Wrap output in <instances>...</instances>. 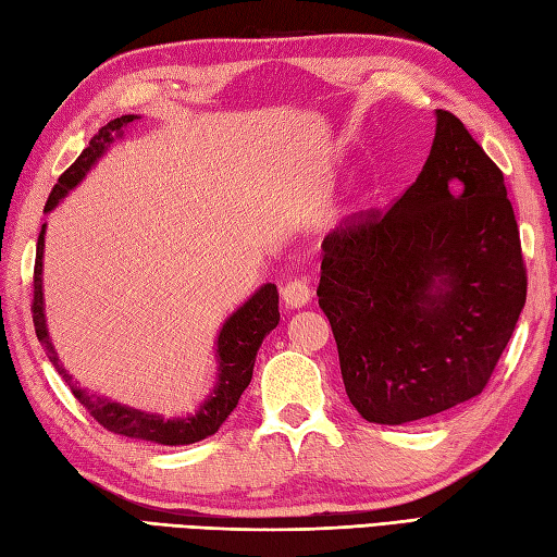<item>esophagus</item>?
<instances>
[{
    "instance_id": "obj_1",
    "label": "esophagus",
    "mask_w": 557,
    "mask_h": 557,
    "mask_svg": "<svg viewBox=\"0 0 557 557\" xmlns=\"http://www.w3.org/2000/svg\"><path fill=\"white\" fill-rule=\"evenodd\" d=\"M282 301H285L289 309H301L311 301V287L306 285L304 280H292L282 287Z\"/></svg>"
}]
</instances>
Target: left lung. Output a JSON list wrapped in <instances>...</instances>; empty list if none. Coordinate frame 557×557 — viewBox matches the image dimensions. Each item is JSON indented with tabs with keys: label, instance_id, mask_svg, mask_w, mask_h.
I'll return each mask as SVG.
<instances>
[{
	"label": "left lung",
	"instance_id": "1",
	"mask_svg": "<svg viewBox=\"0 0 557 557\" xmlns=\"http://www.w3.org/2000/svg\"><path fill=\"white\" fill-rule=\"evenodd\" d=\"M524 301L503 172L453 112L435 110L417 182L323 239L318 306L349 401L366 421L399 425L476 397Z\"/></svg>",
	"mask_w": 557,
	"mask_h": 557
}]
</instances>
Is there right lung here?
I'll list each match as a JSON object with an SVG mask.
<instances>
[{
	"instance_id": "add662e5",
	"label": "right lung",
	"mask_w": 557,
	"mask_h": 557,
	"mask_svg": "<svg viewBox=\"0 0 557 557\" xmlns=\"http://www.w3.org/2000/svg\"><path fill=\"white\" fill-rule=\"evenodd\" d=\"M138 120L136 114H124L116 116L108 126H102L100 132L90 138L88 148L81 152L76 162L59 176L54 184L50 198L45 203V212L57 208L59 200H62L71 188H74L86 172L98 162L108 146L114 140V136H122V128ZM42 246H45V224L38 236V253H35V270H33V323H35V335H38L40 345L47 351V359L52 361L59 375L64 377L71 393L81 401L83 407L90 411V417L96 419L102 429H108L116 435L126 437H138V441H150L158 445H191L203 441V437L218 433L220 425L227 421L234 407L239 405V397L244 389L251 383L253 375V363L256 354L263 345L265 335L270 330H275L280 323V309H277V287L275 285H263L251 299H248L242 309H236L227 321H224L220 335H218V385L212 389L210 397L200 405V409L191 417L184 419H162L160 413H148L140 409L124 407L120 401L104 399L98 395H88L86 389H81L71 381L66 369L59 363L57 351L47 335L45 325V309H42Z\"/></svg>"
}]
</instances>
